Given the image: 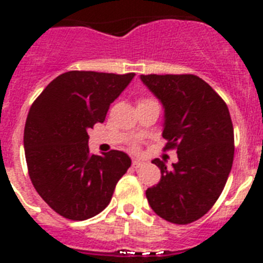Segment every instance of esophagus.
Listing matches in <instances>:
<instances>
[{
  "mask_svg": "<svg viewBox=\"0 0 263 263\" xmlns=\"http://www.w3.org/2000/svg\"><path fill=\"white\" fill-rule=\"evenodd\" d=\"M142 162H141V160H138V159H134L133 160V163H132V166L134 167V168H138V167H141L142 166Z\"/></svg>",
  "mask_w": 263,
  "mask_h": 263,
  "instance_id": "34e87169",
  "label": "esophagus"
}]
</instances>
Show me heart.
<instances>
[{
  "mask_svg": "<svg viewBox=\"0 0 263 263\" xmlns=\"http://www.w3.org/2000/svg\"><path fill=\"white\" fill-rule=\"evenodd\" d=\"M143 101H148V100H141V101H139V103H143ZM136 148V147H134Z\"/></svg>",
  "mask_w": 263,
  "mask_h": 263,
  "instance_id": "1",
  "label": "heart"
}]
</instances>
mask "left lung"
<instances>
[{
    "mask_svg": "<svg viewBox=\"0 0 263 263\" xmlns=\"http://www.w3.org/2000/svg\"><path fill=\"white\" fill-rule=\"evenodd\" d=\"M164 106V152L175 148L178 163L163 160L160 180L146 197L155 213L185 225L203 217L221 195L232 170L234 133L224 100L199 76L141 75Z\"/></svg>",
    "mask_w": 263,
    "mask_h": 263,
    "instance_id": "8db88e82",
    "label": "left lung"
}]
</instances>
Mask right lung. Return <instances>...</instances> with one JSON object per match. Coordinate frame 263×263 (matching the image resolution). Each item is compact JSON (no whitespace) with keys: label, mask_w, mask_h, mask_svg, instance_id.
<instances>
[{"label":"right lung","mask_w":263,"mask_h":263,"mask_svg":"<svg viewBox=\"0 0 263 263\" xmlns=\"http://www.w3.org/2000/svg\"><path fill=\"white\" fill-rule=\"evenodd\" d=\"M134 75L69 71L32 103L23 134L27 170L36 192L63 217L83 221L99 215L132 164L118 150L89 153L88 130L105 121Z\"/></svg>","instance_id":"right-lung-1"}]
</instances>
